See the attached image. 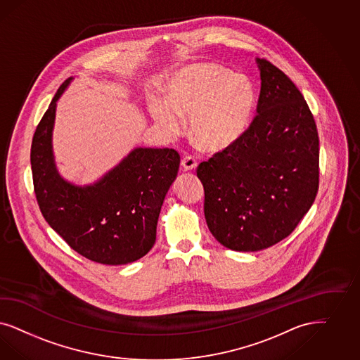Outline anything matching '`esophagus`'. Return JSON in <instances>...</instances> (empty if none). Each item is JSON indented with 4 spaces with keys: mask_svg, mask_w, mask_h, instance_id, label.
<instances>
[{
    "mask_svg": "<svg viewBox=\"0 0 360 360\" xmlns=\"http://www.w3.org/2000/svg\"><path fill=\"white\" fill-rule=\"evenodd\" d=\"M181 166H182V169H184L185 172H191V170H194V169L197 167V161H195V158L191 157V155H185V157L182 158V161H181Z\"/></svg>",
    "mask_w": 360,
    "mask_h": 360,
    "instance_id": "1",
    "label": "esophagus"
}]
</instances>
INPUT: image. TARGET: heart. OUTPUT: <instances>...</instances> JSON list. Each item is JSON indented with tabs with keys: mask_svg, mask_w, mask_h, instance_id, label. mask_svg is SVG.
<instances>
[{
	"mask_svg": "<svg viewBox=\"0 0 360 360\" xmlns=\"http://www.w3.org/2000/svg\"><path fill=\"white\" fill-rule=\"evenodd\" d=\"M254 90L248 78L214 63H197L176 73L169 101L154 98L153 118L169 134L182 130L190 118V136L199 149L219 153L233 146L248 127Z\"/></svg>",
	"mask_w": 360,
	"mask_h": 360,
	"instance_id": "heart-1",
	"label": "heart"
}]
</instances>
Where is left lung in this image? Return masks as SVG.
<instances>
[{
  "instance_id": "obj_1",
  "label": "left lung",
  "mask_w": 360,
  "mask_h": 360,
  "mask_svg": "<svg viewBox=\"0 0 360 360\" xmlns=\"http://www.w3.org/2000/svg\"><path fill=\"white\" fill-rule=\"evenodd\" d=\"M257 114L229 149L197 167L205 218L214 238L234 251H259L290 236L319 188V136L294 82L258 60Z\"/></svg>"
}]
</instances>
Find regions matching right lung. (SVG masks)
Segmentation results:
<instances>
[{"mask_svg":"<svg viewBox=\"0 0 360 360\" xmlns=\"http://www.w3.org/2000/svg\"><path fill=\"white\" fill-rule=\"evenodd\" d=\"M51 99L32 141L33 186L44 218L63 240L90 261L126 264L146 255L155 242L165 195L179 169L174 149H136L93 186L78 187L58 175L51 153L56 102Z\"/></svg>","mask_w":360,"mask_h":360,"instance_id":"add662e5","label":"right lung"}]
</instances>
